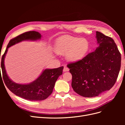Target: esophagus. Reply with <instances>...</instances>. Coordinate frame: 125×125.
Listing matches in <instances>:
<instances>
[{
  "instance_id": "34e87169",
  "label": "esophagus",
  "mask_w": 125,
  "mask_h": 125,
  "mask_svg": "<svg viewBox=\"0 0 125 125\" xmlns=\"http://www.w3.org/2000/svg\"><path fill=\"white\" fill-rule=\"evenodd\" d=\"M69 70V69L68 68H67V67H64L63 70V72H67V71H68Z\"/></svg>"
}]
</instances>
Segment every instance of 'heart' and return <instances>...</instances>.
I'll use <instances>...</instances> for the list:
<instances>
[{
    "mask_svg": "<svg viewBox=\"0 0 125 125\" xmlns=\"http://www.w3.org/2000/svg\"><path fill=\"white\" fill-rule=\"evenodd\" d=\"M90 48L89 41L85 38L65 35L59 37L55 43V51L60 55L66 54L70 62H77L83 58Z\"/></svg>",
    "mask_w": 125,
    "mask_h": 125,
    "instance_id": "b5f03b06",
    "label": "heart"
}]
</instances>
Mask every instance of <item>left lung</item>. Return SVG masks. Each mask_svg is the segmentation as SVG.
I'll use <instances>...</instances> for the list:
<instances>
[{"instance_id":"1","label":"left lung","mask_w":125,"mask_h":125,"mask_svg":"<svg viewBox=\"0 0 125 125\" xmlns=\"http://www.w3.org/2000/svg\"><path fill=\"white\" fill-rule=\"evenodd\" d=\"M97 47L82 59L67 65L75 92L86 97L99 96L110 90L118 77L121 54L114 41L96 32Z\"/></svg>"}]
</instances>
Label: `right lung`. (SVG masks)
Returning <instances> with one entry per match:
<instances>
[{"label":"right lung","mask_w":125,"mask_h":125,"mask_svg":"<svg viewBox=\"0 0 125 125\" xmlns=\"http://www.w3.org/2000/svg\"><path fill=\"white\" fill-rule=\"evenodd\" d=\"M41 37V34L36 31H29L20 34L10 41L1 58L2 77L7 88L17 96L31 101H42L51 95L56 81L62 74L63 67L54 69H45L34 81L28 84H19L13 82L7 74L5 66V58L8 48L11 46L24 41L40 40Z\"/></svg>","instance_id":"right-lung-1"}]
</instances>
